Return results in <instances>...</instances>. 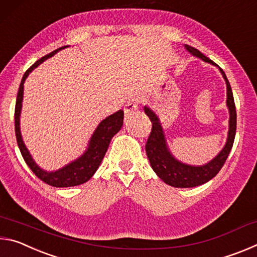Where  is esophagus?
Wrapping results in <instances>:
<instances>
[{
  "label": "esophagus",
  "mask_w": 257,
  "mask_h": 257,
  "mask_svg": "<svg viewBox=\"0 0 257 257\" xmlns=\"http://www.w3.org/2000/svg\"><path fill=\"white\" fill-rule=\"evenodd\" d=\"M136 110H138V101L136 98L129 99L127 104L124 105V113L125 114H130V113H133Z\"/></svg>",
  "instance_id": "esophagus-1"
}]
</instances>
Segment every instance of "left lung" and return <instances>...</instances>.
<instances>
[{"instance_id": "obj_1", "label": "left lung", "mask_w": 257, "mask_h": 257, "mask_svg": "<svg viewBox=\"0 0 257 257\" xmlns=\"http://www.w3.org/2000/svg\"><path fill=\"white\" fill-rule=\"evenodd\" d=\"M185 49L189 52L195 58L203 60L204 62L210 63L212 66L219 68V71L222 75L227 86V107L229 110V129L227 142L215 158H213L210 162L203 165H190L181 162L175 155L171 153L169 145L165 138V134L161 123L158 114L147 105L144 106V111L149 115L152 121V133L146 143V154L150 160L151 167L154 172L158 175L160 179H162L169 186L176 187V188H191L199 185L205 184L214 178L227 160L230 151L232 149L234 136H236V124L237 114L236 106H234L233 95L231 86L229 84L224 71L212 60L206 58L198 50L194 49L189 45L185 44Z\"/></svg>"}]
</instances>
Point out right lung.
<instances>
[{
	"mask_svg": "<svg viewBox=\"0 0 257 257\" xmlns=\"http://www.w3.org/2000/svg\"><path fill=\"white\" fill-rule=\"evenodd\" d=\"M68 46L60 47V49L51 52L50 54L43 56L37 62H35L32 67H30L21 79L18 95H17V102H16V108H15V129H16V137L17 143H18L19 150L21 152V155L27 163L35 175H36L45 184L53 186V187H73L78 186L88 181L90 178L94 176V173L101 164L102 160L105 155L107 147L110 145L111 139L116 133H119L123 124V111L119 110L118 112L113 113V114L106 116L103 119L101 122L98 123L96 129L90 137L88 144H87L86 150L84 151L79 158L71 161L70 163L64 165V167L58 169L55 171H47L42 169L38 165L35 160L33 159L32 154L28 151L27 146L25 145V142L21 136L20 130V115H21V108H23V99H24V84L29 73L32 72L34 69H36L41 63L44 62L45 60L52 58L54 54L58 53L59 51L66 49Z\"/></svg>",
	"mask_w": 257,
	"mask_h": 257,
	"instance_id": "add662e5",
	"label": "right lung"
}]
</instances>
